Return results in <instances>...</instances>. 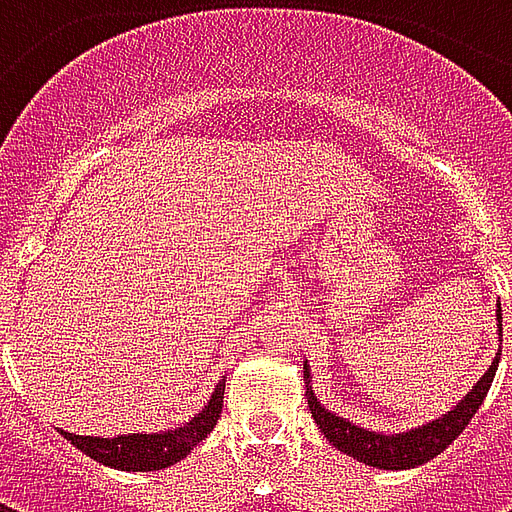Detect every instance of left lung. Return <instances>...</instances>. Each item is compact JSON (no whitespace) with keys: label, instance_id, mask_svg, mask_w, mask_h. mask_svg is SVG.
Instances as JSON below:
<instances>
[{"label":"left lung","instance_id":"obj_1","mask_svg":"<svg viewBox=\"0 0 512 512\" xmlns=\"http://www.w3.org/2000/svg\"><path fill=\"white\" fill-rule=\"evenodd\" d=\"M496 321H499L496 326H499V334H502V307L496 310ZM496 367H499V354L494 356L491 367L485 370V376L472 386V392L463 397L452 411L441 414L439 419H433L422 428L392 433V436L376 433L370 428H359L356 422L337 417L329 408L321 406V400L312 392V376L307 365H304V384H307V403H310L312 419L318 422V428L329 439V444H334L345 455H351L354 461L376 466V469H414V466H422L430 458H436L439 452L447 450L452 441L461 436L463 428L477 414V408L483 406L485 395L491 389V381L496 376Z\"/></svg>","mask_w":512,"mask_h":512}]
</instances>
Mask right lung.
I'll use <instances>...</instances> for the list:
<instances>
[{"instance_id": "obj_1", "label": "right lung", "mask_w": 512, "mask_h": 512, "mask_svg": "<svg viewBox=\"0 0 512 512\" xmlns=\"http://www.w3.org/2000/svg\"><path fill=\"white\" fill-rule=\"evenodd\" d=\"M224 403V378L213 389L208 406L200 414L180 425L175 430H161V433H123L115 439H101V436H76L68 430H60L65 439L71 441L76 450L90 455L93 461L123 469V472H158L167 469L180 458H186L197 444H200L216 425L222 414Z\"/></svg>"}]
</instances>
